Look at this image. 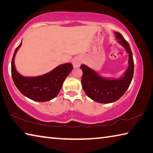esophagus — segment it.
Masks as SVG:
<instances>
[{
    "mask_svg": "<svg viewBox=\"0 0 153 153\" xmlns=\"http://www.w3.org/2000/svg\"><path fill=\"white\" fill-rule=\"evenodd\" d=\"M82 61L79 57H76L73 59V61H72V63H73V65L75 67H79L81 65Z\"/></svg>",
    "mask_w": 153,
    "mask_h": 153,
    "instance_id": "1",
    "label": "esophagus"
}]
</instances>
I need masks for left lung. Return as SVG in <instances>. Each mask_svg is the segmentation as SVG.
I'll return each mask as SVG.
<instances>
[{
	"instance_id": "1",
	"label": "left lung",
	"mask_w": 153,
	"mask_h": 153,
	"mask_svg": "<svg viewBox=\"0 0 153 153\" xmlns=\"http://www.w3.org/2000/svg\"><path fill=\"white\" fill-rule=\"evenodd\" d=\"M117 42L128 53V67L122 77L118 79H110L100 76L94 70L84 64L80 68L83 71L82 84L86 94L95 102L111 103L122 97L131 84L134 76V64L132 53L128 42L120 33L114 32Z\"/></svg>"
}]
</instances>
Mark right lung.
I'll return each instance as SVG.
<instances>
[{"label":"right lung","instance_id":"add662e5","mask_svg":"<svg viewBox=\"0 0 153 153\" xmlns=\"http://www.w3.org/2000/svg\"><path fill=\"white\" fill-rule=\"evenodd\" d=\"M14 52L11 61V75L15 85L22 94L38 102H46L55 98L60 92L67 76L73 69L70 63L60 65L53 70L42 76L25 77L16 70L15 57L21 45Z\"/></svg>","mask_w":153,"mask_h":153}]
</instances>
